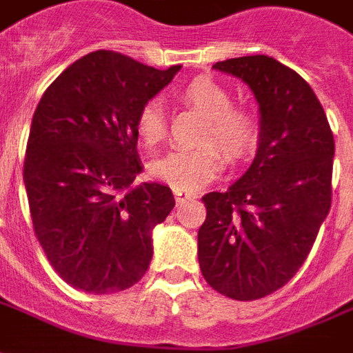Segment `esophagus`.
<instances>
[{
	"mask_svg": "<svg viewBox=\"0 0 353 353\" xmlns=\"http://www.w3.org/2000/svg\"><path fill=\"white\" fill-rule=\"evenodd\" d=\"M174 194H176V202H177V204H183V202H187V200H194V194H191V192L174 191Z\"/></svg>",
	"mask_w": 353,
	"mask_h": 353,
	"instance_id": "esophagus-1",
	"label": "esophagus"
}]
</instances>
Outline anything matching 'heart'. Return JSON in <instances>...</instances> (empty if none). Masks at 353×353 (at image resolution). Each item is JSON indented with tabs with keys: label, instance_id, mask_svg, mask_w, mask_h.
I'll list each match as a JSON object with an SVG mask.
<instances>
[{
	"label": "heart",
	"instance_id": "1",
	"mask_svg": "<svg viewBox=\"0 0 353 353\" xmlns=\"http://www.w3.org/2000/svg\"><path fill=\"white\" fill-rule=\"evenodd\" d=\"M189 105L206 117V126L200 141L206 145L192 149H174L154 159L151 174L154 179L170 185L172 189L183 192H194L204 185L214 181L221 172L225 157L229 161H242L252 153L259 141V119L245 108L232 105V96L227 88L208 77L191 81L181 92ZM139 139L145 145L159 143L166 134L164 111L161 101H147L141 108L136 123ZM215 141L223 149L211 145Z\"/></svg>",
	"mask_w": 353,
	"mask_h": 353
}]
</instances>
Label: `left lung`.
Instances as JSON below:
<instances>
[{
    "label": "left lung",
    "instance_id": "1",
    "mask_svg": "<svg viewBox=\"0 0 353 353\" xmlns=\"http://www.w3.org/2000/svg\"><path fill=\"white\" fill-rule=\"evenodd\" d=\"M214 70L250 87L261 128L244 176L202 196L199 263L215 291L255 301L283 288L316 242L331 208L334 139L318 96L288 65L255 54Z\"/></svg>",
    "mask_w": 353,
    "mask_h": 353
}]
</instances>
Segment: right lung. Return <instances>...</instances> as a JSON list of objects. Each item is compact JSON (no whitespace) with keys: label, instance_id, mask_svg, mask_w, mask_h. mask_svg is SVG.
I'll list each match as a JSON object with an SVG mask.
<instances>
[{"label":"right lung","instance_id":"right-lung-1","mask_svg":"<svg viewBox=\"0 0 353 353\" xmlns=\"http://www.w3.org/2000/svg\"><path fill=\"white\" fill-rule=\"evenodd\" d=\"M181 65L154 70L96 50L52 81L37 103L24 187L35 236L70 285L108 295L138 283L153 257V230L176 206L141 174L138 115Z\"/></svg>","mask_w":353,"mask_h":353}]
</instances>
